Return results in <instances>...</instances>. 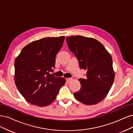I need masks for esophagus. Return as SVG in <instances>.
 <instances>
[{
  "instance_id": "esophagus-1",
  "label": "esophagus",
  "mask_w": 133,
  "mask_h": 133,
  "mask_svg": "<svg viewBox=\"0 0 133 133\" xmlns=\"http://www.w3.org/2000/svg\"><path fill=\"white\" fill-rule=\"evenodd\" d=\"M72 80H73V79L70 78H66V82H68V83H70V82L72 81Z\"/></svg>"
}]
</instances>
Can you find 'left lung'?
Returning a JSON list of instances; mask_svg holds the SVG:
<instances>
[{"mask_svg":"<svg viewBox=\"0 0 133 133\" xmlns=\"http://www.w3.org/2000/svg\"><path fill=\"white\" fill-rule=\"evenodd\" d=\"M66 41L77 58L80 69L87 70V78L79 79L81 88L74 92V97L88 105L99 103L107 96L114 80L111 55L94 38L72 35Z\"/></svg>","mask_w":133,"mask_h":133,"instance_id":"left-lung-1","label":"left lung"}]
</instances>
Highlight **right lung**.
I'll use <instances>...</instances> for the list:
<instances>
[{
    "label": "right lung",
    "mask_w": 133,
    "mask_h": 133,
    "mask_svg": "<svg viewBox=\"0 0 133 133\" xmlns=\"http://www.w3.org/2000/svg\"><path fill=\"white\" fill-rule=\"evenodd\" d=\"M65 37L44 38L23 48L14 62L15 85L28 102L38 107L49 105L66 80L50 72Z\"/></svg>",
    "instance_id": "1"
}]
</instances>
